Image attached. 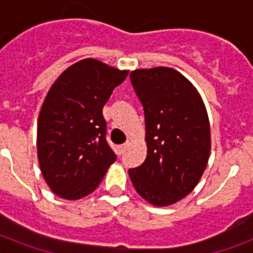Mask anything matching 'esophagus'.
Masks as SVG:
<instances>
[{
	"instance_id": "esophagus-1",
	"label": "esophagus",
	"mask_w": 253,
	"mask_h": 253,
	"mask_svg": "<svg viewBox=\"0 0 253 253\" xmlns=\"http://www.w3.org/2000/svg\"><path fill=\"white\" fill-rule=\"evenodd\" d=\"M127 148V144H122V146H118L117 147V154L121 156V155H123V152H125V150Z\"/></svg>"
}]
</instances>
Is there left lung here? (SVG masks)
<instances>
[{
	"label": "left lung",
	"mask_w": 253,
	"mask_h": 253,
	"mask_svg": "<svg viewBox=\"0 0 253 253\" xmlns=\"http://www.w3.org/2000/svg\"><path fill=\"white\" fill-rule=\"evenodd\" d=\"M130 80L144 109L147 158L128 174L150 204H176L196 188L208 166V111L196 87L176 69H136Z\"/></svg>",
	"instance_id": "obj_1"
}]
</instances>
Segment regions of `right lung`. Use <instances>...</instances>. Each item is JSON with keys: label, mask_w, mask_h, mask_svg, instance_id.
Returning a JSON list of instances; mask_svg holds the SVG:
<instances>
[{"label": "right lung", "mask_w": 253, "mask_h": 253, "mask_svg": "<svg viewBox=\"0 0 253 253\" xmlns=\"http://www.w3.org/2000/svg\"><path fill=\"white\" fill-rule=\"evenodd\" d=\"M127 75L84 59L65 69L45 95L38 118V160L56 196L80 200L90 194L115 162L102 109Z\"/></svg>", "instance_id": "1"}]
</instances>
